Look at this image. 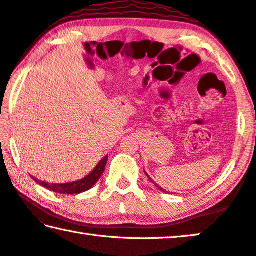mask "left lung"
I'll return each instance as SVG.
<instances>
[{
	"label": "left lung",
	"mask_w": 256,
	"mask_h": 256,
	"mask_svg": "<svg viewBox=\"0 0 256 256\" xmlns=\"http://www.w3.org/2000/svg\"><path fill=\"white\" fill-rule=\"evenodd\" d=\"M144 174H146V176H148V179H149L150 181H152V184H155V186H157V188H158V189H160V192H166V190H165V189H163V188H162V186H158V184H156V182H154V181L152 180V178H150V176H148V174H147V172H144Z\"/></svg>",
	"instance_id": "8db88e82"
}]
</instances>
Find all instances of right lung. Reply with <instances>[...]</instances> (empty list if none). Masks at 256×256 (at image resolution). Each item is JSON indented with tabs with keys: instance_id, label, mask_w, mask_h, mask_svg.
Returning a JSON list of instances; mask_svg holds the SVG:
<instances>
[{
	"instance_id": "1",
	"label": "right lung",
	"mask_w": 256,
	"mask_h": 256,
	"mask_svg": "<svg viewBox=\"0 0 256 256\" xmlns=\"http://www.w3.org/2000/svg\"><path fill=\"white\" fill-rule=\"evenodd\" d=\"M107 160H108V155L104 156L102 160L99 162L98 165L93 168V171L90 174H88L85 178H83V179L72 181V182H67V184H48V182H46V181L38 180L33 176H30L33 178L34 181L38 182L40 186H42L44 188H46L48 190H51V192H54L66 194H80V192L90 190L92 186L98 182L100 176H102L104 168H106Z\"/></svg>"
}]
</instances>
